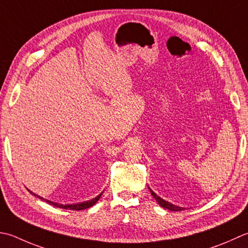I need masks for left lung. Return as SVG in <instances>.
Segmentation results:
<instances>
[{
    "label": "left lung",
    "mask_w": 248,
    "mask_h": 248,
    "mask_svg": "<svg viewBox=\"0 0 248 248\" xmlns=\"http://www.w3.org/2000/svg\"><path fill=\"white\" fill-rule=\"evenodd\" d=\"M148 189H149V191H150V193H152V196L155 198V200H156L157 202H158V204L160 205V206H162L163 208H167V210H170V211H173V212H177V211H183V210H185V208L184 207H182V206H178V205H175V204H172V203H170V202H168V201H166V200H163L162 198H160L159 196H157L156 193H155L152 189H150L149 187H148Z\"/></svg>",
    "instance_id": "8db88e82"
}]
</instances>
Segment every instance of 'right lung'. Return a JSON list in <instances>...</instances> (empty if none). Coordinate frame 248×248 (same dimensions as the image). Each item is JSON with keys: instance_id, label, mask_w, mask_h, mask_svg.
<instances>
[{"instance_id": "obj_1", "label": "right lung", "mask_w": 248, "mask_h": 248, "mask_svg": "<svg viewBox=\"0 0 248 248\" xmlns=\"http://www.w3.org/2000/svg\"><path fill=\"white\" fill-rule=\"evenodd\" d=\"M28 190H29V189H28ZM29 191H30L31 195H33L34 197H37L38 199H41V200L47 202L48 204H51V205L56 206V207H59V208H65V210H72V211H81V210H85V208H88V207L93 206V205L95 204V203L99 201V199L101 198L102 193H103V192H101L98 197L91 199V200H88V201L79 202V203H74V204H65V205H64V204H60V203H56V202H52V201H50V200H47V199H44V198H42L41 196L36 195V193L32 192L31 190H29Z\"/></svg>"}]
</instances>
